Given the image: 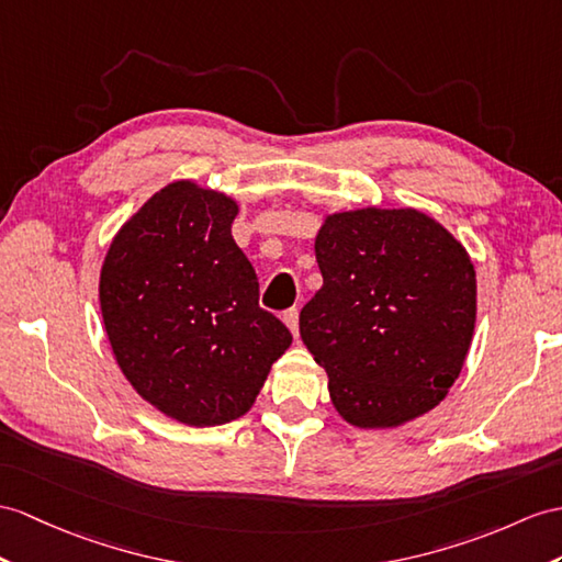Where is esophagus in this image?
I'll use <instances>...</instances> for the list:
<instances>
[{"instance_id": "34e87169", "label": "esophagus", "mask_w": 562, "mask_h": 562, "mask_svg": "<svg viewBox=\"0 0 562 562\" xmlns=\"http://www.w3.org/2000/svg\"><path fill=\"white\" fill-rule=\"evenodd\" d=\"M281 319H283V324H285V326L291 328V334H293V336H297V310H295V307L285 310Z\"/></svg>"}]
</instances>
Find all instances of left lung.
<instances>
[{
	"instance_id": "obj_1",
	"label": "left lung",
	"mask_w": 562,
	"mask_h": 562,
	"mask_svg": "<svg viewBox=\"0 0 562 562\" xmlns=\"http://www.w3.org/2000/svg\"><path fill=\"white\" fill-rule=\"evenodd\" d=\"M314 257L324 283L300 312V338L324 367L336 413L358 429L427 415L474 336L464 245L415 207H360L324 216Z\"/></svg>"
}]
</instances>
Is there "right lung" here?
Wrapping results in <instances>:
<instances>
[{
  "mask_svg": "<svg viewBox=\"0 0 562 562\" xmlns=\"http://www.w3.org/2000/svg\"><path fill=\"white\" fill-rule=\"evenodd\" d=\"M238 212L222 190L181 178L123 222L100 271L119 369L145 403L188 427L243 417L293 344L257 305V273L231 236Z\"/></svg>",
  "mask_w": 562,
  "mask_h": 562,
  "instance_id": "add662e5",
  "label": "right lung"
}]
</instances>
